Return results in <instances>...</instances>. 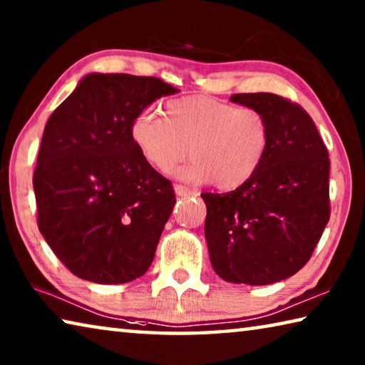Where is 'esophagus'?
Returning a JSON list of instances; mask_svg holds the SVG:
<instances>
[{"mask_svg":"<svg viewBox=\"0 0 365 365\" xmlns=\"http://www.w3.org/2000/svg\"><path fill=\"white\" fill-rule=\"evenodd\" d=\"M174 191H175L177 196H197V191L190 190L187 187H183V185H178V183L174 185Z\"/></svg>","mask_w":365,"mask_h":365,"instance_id":"obj_1","label":"esophagus"}]
</instances>
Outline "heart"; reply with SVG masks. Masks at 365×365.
I'll return each instance as SVG.
<instances>
[{
	"label": "heart",
	"mask_w": 365,
	"mask_h": 365,
	"mask_svg": "<svg viewBox=\"0 0 365 365\" xmlns=\"http://www.w3.org/2000/svg\"><path fill=\"white\" fill-rule=\"evenodd\" d=\"M130 137L141 156L160 174L177 170L188 182L235 190L262 168L270 148V125L261 110L238 108L211 96H185L165 104V119L153 109L135 115Z\"/></svg>",
	"instance_id": "b5f03b06"
}]
</instances>
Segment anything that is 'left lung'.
I'll use <instances>...</instances> for the list:
<instances>
[{
    "label": "left lung",
    "instance_id": "8db88e82",
    "mask_svg": "<svg viewBox=\"0 0 365 365\" xmlns=\"http://www.w3.org/2000/svg\"><path fill=\"white\" fill-rule=\"evenodd\" d=\"M230 101L267 117L270 148L250 182L201 195L209 257L225 282L270 285L304 267L330 219L329 151L298 104L274 93H238Z\"/></svg>",
    "mask_w": 365,
    "mask_h": 365
}]
</instances>
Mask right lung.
<instances>
[{
	"label": "right lung",
	"instance_id": "1",
	"mask_svg": "<svg viewBox=\"0 0 365 365\" xmlns=\"http://www.w3.org/2000/svg\"><path fill=\"white\" fill-rule=\"evenodd\" d=\"M175 93L154 77L93 72L48 119L34 174L38 228L80 279L117 285L150 269L175 193L137 150L130 125Z\"/></svg>",
	"mask_w": 365,
	"mask_h": 365
}]
</instances>
